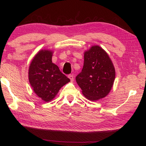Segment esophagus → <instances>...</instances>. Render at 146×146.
<instances>
[{
  "mask_svg": "<svg viewBox=\"0 0 146 146\" xmlns=\"http://www.w3.org/2000/svg\"><path fill=\"white\" fill-rule=\"evenodd\" d=\"M68 78H70V80L71 82L74 81V76L73 75H72V74L68 75Z\"/></svg>",
  "mask_w": 146,
  "mask_h": 146,
  "instance_id": "obj_1",
  "label": "esophagus"
}]
</instances>
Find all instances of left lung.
<instances>
[{
    "mask_svg": "<svg viewBox=\"0 0 146 146\" xmlns=\"http://www.w3.org/2000/svg\"><path fill=\"white\" fill-rule=\"evenodd\" d=\"M83 68L76 78L82 94L90 101H97L106 96L115 80V71L108 53L98 45L84 53Z\"/></svg>",
    "mask_w": 146,
    "mask_h": 146,
    "instance_id": "left-lung-1",
    "label": "left lung"
}]
</instances>
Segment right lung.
Wrapping results in <instances>:
<instances>
[{
  "label": "right lung",
  "mask_w": 146,
  "mask_h": 146,
  "mask_svg": "<svg viewBox=\"0 0 146 146\" xmlns=\"http://www.w3.org/2000/svg\"><path fill=\"white\" fill-rule=\"evenodd\" d=\"M53 51L40 50L32 60L29 68V80L34 92L46 102L52 100L60 89L70 82L52 63Z\"/></svg>",
  "instance_id": "right-lung-1"
}]
</instances>
